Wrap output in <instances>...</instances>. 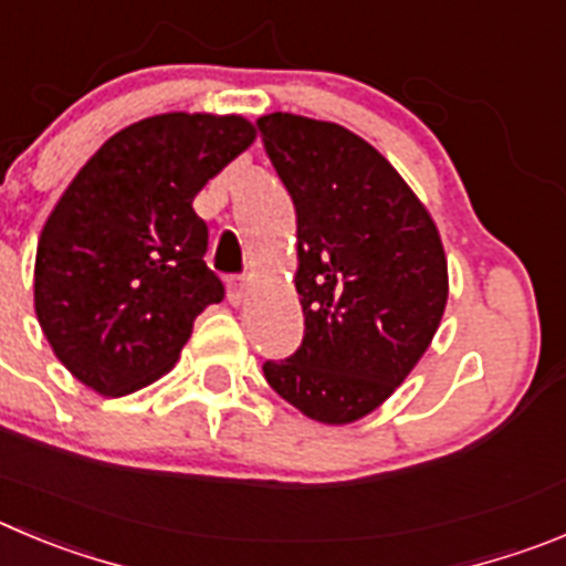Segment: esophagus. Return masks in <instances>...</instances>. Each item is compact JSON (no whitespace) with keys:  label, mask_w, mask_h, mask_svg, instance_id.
Segmentation results:
<instances>
[{"label":"esophagus","mask_w":566,"mask_h":566,"mask_svg":"<svg viewBox=\"0 0 566 566\" xmlns=\"http://www.w3.org/2000/svg\"><path fill=\"white\" fill-rule=\"evenodd\" d=\"M227 300H230L232 305H241L243 300H247V280L230 277V283H227Z\"/></svg>","instance_id":"34e87169"}]
</instances>
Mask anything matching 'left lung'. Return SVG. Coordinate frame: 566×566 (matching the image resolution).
<instances>
[{
    "label": "left lung",
    "instance_id": "obj_1",
    "mask_svg": "<svg viewBox=\"0 0 566 566\" xmlns=\"http://www.w3.org/2000/svg\"><path fill=\"white\" fill-rule=\"evenodd\" d=\"M258 128L297 210L305 317L303 345L263 376L311 421L354 423L427 354L449 297L443 243L398 170L354 132L289 112Z\"/></svg>",
    "mask_w": 566,
    "mask_h": 566
}]
</instances>
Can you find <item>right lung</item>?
<instances>
[{"label":"right lung","instance_id":"right-lung-1","mask_svg":"<svg viewBox=\"0 0 566 566\" xmlns=\"http://www.w3.org/2000/svg\"><path fill=\"white\" fill-rule=\"evenodd\" d=\"M255 134L241 114H157L77 170L41 230L33 277L41 331L77 381L108 398L151 385L224 300L193 199Z\"/></svg>","mask_w":566,"mask_h":566}]
</instances>
